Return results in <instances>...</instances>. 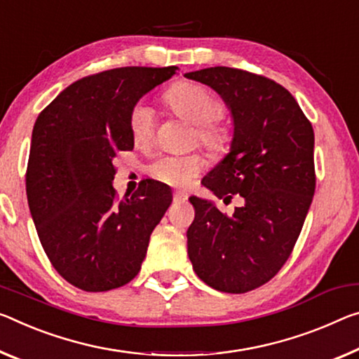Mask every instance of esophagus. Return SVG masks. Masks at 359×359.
I'll return each mask as SVG.
<instances>
[{
	"label": "esophagus",
	"instance_id": "obj_1",
	"mask_svg": "<svg viewBox=\"0 0 359 359\" xmlns=\"http://www.w3.org/2000/svg\"><path fill=\"white\" fill-rule=\"evenodd\" d=\"M172 198L175 203H184V201H187V198L189 196H187V193H184V191H174Z\"/></svg>",
	"mask_w": 359,
	"mask_h": 359
}]
</instances>
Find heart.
<instances>
[{
  "instance_id": "b5f03b06",
  "label": "heart",
  "mask_w": 359,
  "mask_h": 359,
  "mask_svg": "<svg viewBox=\"0 0 359 359\" xmlns=\"http://www.w3.org/2000/svg\"><path fill=\"white\" fill-rule=\"evenodd\" d=\"M164 99L175 115L196 124L198 139L206 149L214 153L229 149L231 142L230 126L217 115L220 104L206 86L193 81H180L168 90ZM129 126L135 144H147L155 129L151 108L139 102L130 111ZM203 168L204 159L198 153L170 155L153 161L149 166V174L163 184L185 187L201 172Z\"/></svg>"
}]
</instances>
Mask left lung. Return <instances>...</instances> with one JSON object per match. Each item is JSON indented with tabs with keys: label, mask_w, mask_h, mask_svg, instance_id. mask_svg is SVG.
I'll use <instances>...</instances> for the list:
<instances>
[{
	"label": "left lung",
	"mask_w": 359,
	"mask_h": 359,
	"mask_svg": "<svg viewBox=\"0 0 359 359\" xmlns=\"http://www.w3.org/2000/svg\"><path fill=\"white\" fill-rule=\"evenodd\" d=\"M217 93L233 118L230 153L203 179L219 200L244 204L225 215L191 196L187 230L193 270L208 286L243 294L269 283L291 255L315 195L311 123L287 89L230 67L185 73Z\"/></svg>",
	"instance_id": "obj_1"
}]
</instances>
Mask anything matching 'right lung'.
<instances>
[{
    "mask_svg": "<svg viewBox=\"0 0 359 359\" xmlns=\"http://www.w3.org/2000/svg\"><path fill=\"white\" fill-rule=\"evenodd\" d=\"M177 67H121L70 84L39 113L25 175L28 206L39 241L57 273L86 292H104L134 280L150 235L172 195L142 180L119 200L118 151L134 149L130 111L142 95Z\"/></svg>",
    "mask_w": 359,
    "mask_h": 359,
    "instance_id": "1",
    "label": "right lung"
}]
</instances>
